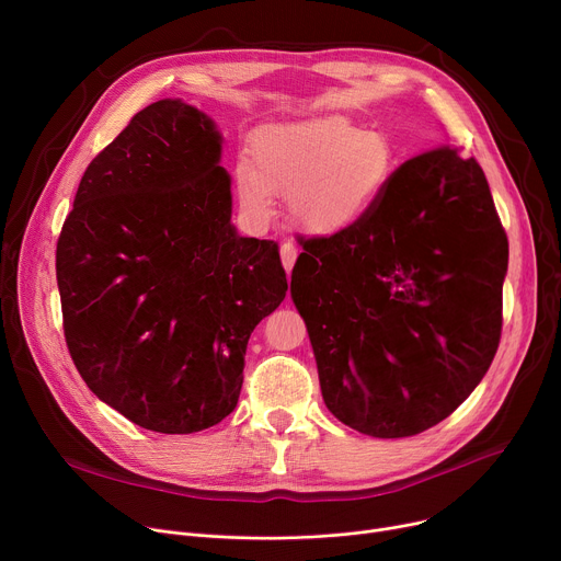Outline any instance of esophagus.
Here are the masks:
<instances>
[{
	"instance_id": "1",
	"label": "esophagus",
	"mask_w": 561,
	"mask_h": 561,
	"mask_svg": "<svg viewBox=\"0 0 561 561\" xmlns=\"http://www.w3.org/2000/svg\"><path fill=\"white\" fill-rule=\"evenodd\" d=\"M279 254H282V263H284L286 273H290L293 271V263H296V259H298V248L293 245V243H284L279 248Z\"/></svg>"
}]
</instances>
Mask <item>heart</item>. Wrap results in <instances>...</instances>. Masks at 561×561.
Segmentation results:
<instances>
[{
	"mask_svg": "<svg viewBox=\"0 0 561 561\" xmlns=\"http://www.w3.org/2000/svg\"><path fill=\"white\" fill-rule=\"evenodd\" d=\"M393 170L396 147L389 136L345 117H313L256 129L233 182L250 216H268L273 195H279L288 199L300 229L336 236L373 209Z\"/></svg>",
	"mask_w": 561,
	"mask_h": 561,
	"instance_id": "obj_1",
	"label": "heart"
}]
</instances>
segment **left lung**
Wrapping results in <instances>:
<instances>
[{
	"label": "left lung",
	"mask_w": 561,
	"mask_h": 561,
	"mask_svg": "<svg viewBox=\"0 0 561 561\" xmlns=\"http://www.w3.org/2000/svg\"><path fill=\"white\" fill-rule=\"evenodd\" d=\"M300 243L290 298L332 414L375 438L448 419L503 330L510 245L480 163L448 145L423 152L355 227Z\"/></svg>",
	"instance_id": "8db88e82"
}]
</instances>
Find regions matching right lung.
<instances>
[{"label": "right lung", "mask_w": 561, "mask_h": 561, "mask_svg": "<svg viewBox=\"0 0 561 561\" xmlns=\"http://www.w3.org/2000/svg\"><path fill=\"white\" fill-rule=\"evenodd\" d=\"M216 123L159 100L85 168L56 245L70 357L102 402L161 434L220 423L245 350L286 298L277 243L239 236Z\"/></svg>", "instance_id": "obj_1"}]
</instances>
